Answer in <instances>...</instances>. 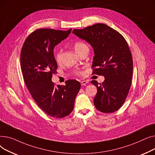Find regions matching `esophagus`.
I'll use <instances>...</instances> for the list:
<instances>
[{
	"instance_id": "34e87169",
	"label": "esophagus",
	"mask_w": 155,
	"mask_h": 155,
	"mask_svg": "<svg viewBox=\"0 0 155 155\" xmlns=\"http://www.w3.org/2000/svg\"><path fill=\"white\" fill-rule=\"evenodd\" d=\"M88 82L85 80H83V81H82V82H81V84H82V85H85Z\"/></svg>"
}]
</instances>
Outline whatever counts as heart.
<instances>
[{
    "mask_svg": "<svg viewBox=\"0 0 155 155\" xmlns=\"http://www.w3.org/2000/svg\"><path fill=\"white\" fill-rule=\"evenodd\" d=\"M73 48H74L75 51L78 54H80L81 52H82L83 51H84L85 50H88V47L87 45V44L85 43L84 42H82V41L75 42L74 43V45H73ZM61 56H62V50L61 48H60L56 51V53L54 54L55 60L58 63H60L61 62ZM77 74H79L80 72L77 71Z\"/></svg>",
    "mask_w": 155,
    "mask_h": 155,
    "instance_id": "1",
    "label": "heart"
}]
</instances>
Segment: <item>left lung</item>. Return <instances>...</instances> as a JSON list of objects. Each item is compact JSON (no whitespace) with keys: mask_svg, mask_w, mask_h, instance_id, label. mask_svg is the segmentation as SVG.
Listing matches in <instances>:
<instances>
[{"mask_svg":"<svg viewBox=\"0 0 155 155\" xmlns=\"http://www.w3.org/2000/svg\"><path fill=\"white\" fill-rule=\"evenodd\" d=\"M72 32L92 46L93 74L105 77L99 85L96 80L91 81L97 88L95 107L104 113L117 110L126 99L133 77L132 54L126 39L119 32L101 23Z\"/></svg>","mask_w":155,"mask_h":155,"instance_id":"1","label":"left lung"}]
</instances>
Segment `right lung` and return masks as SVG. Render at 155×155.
Returning <instances> with one entry per match:
<instances>
[{
    "label": "right lung",
    "instance_id": "1",
    "mask_svg": "<svg viewBox=\"0 0 155 155\" xmlns=\"http://www.w3.org/2000/svg\"><path fill=\"white\" fill-rule=\"evenodd\" d=\"M71 30L37 29L28 36L21 49L24 82L39 108L52 117L63 118L70 114L81 87L75 80H68L66 85L61 86H55L51 82L58 68L54 48L68 36Z\"/></svg>",
    "mask_w": 155,
    "mask_h": 155
}]
</instances>
